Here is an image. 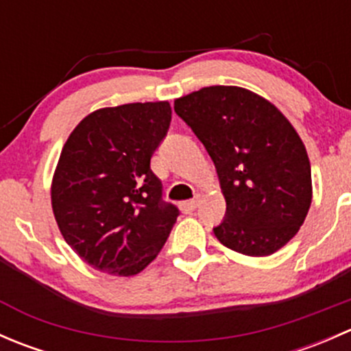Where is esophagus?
<instances>
[{"instance_id": "34e87169", "label": "esophagus", "mask_w": 351, "mask_h": 351, "mask_svg": "<svg viewBox=\"0 0 351 351\" xmlns=\"http://www.w3.org/2000/svg\"><path fill=\"white\" fill-rule=\"evenodd\" d=\"M197 205H198V198H195V200L185 202V204H182V207L180 208H182L183 214H192V212L197 208Z\"/></svg>"}]
</instances>
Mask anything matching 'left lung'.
Listing matches in <instances>:
<instances>
[{
  "mask_svg": "<svg viewBox=\"0 0 351 351\" xmlns=\"http://www.w3.org/2000/svg\"><path fill=\"white\" fill-rule=\"evenodd\" d=\"M217 169L226 219L215 238L246 256H268L299 232L313 202L306 146L267 98L207 86L175 100Z\"/></svg>",
  "mask_w": 351,
  "mask_h": 351,
  "instance_id": "1",
  "label": "left lung"
}]
</instances>
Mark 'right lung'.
<instances>
[{"instance_id":"1","label":"right lung","mask_w":351,"mask_h":351,"mask_svg":"<svg viewBox=\"0 0 351 351\" xmlns=\"http://www.w3.org/2000/svg\"><path fill=\"white\" fill-rule=\"evenodd\" d=\"M169 120V101L98 108L62 146L52 210L64 241L95 270L134 277L168 239L178 208L161 202L151 158Z\"/></svg>"}]
</instances>
